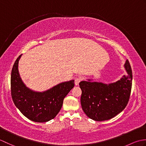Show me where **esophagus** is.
Segmentation results:
<instances>
[{
  "mask_svg": "<svg viewBox=\"0 0 146 146\" xmlns=\"http://www.w3.org/2000/svg\"><path fill=\"white\" fill-rule=\"evenodd\" d=\"M82 78L81 77L78 76V77H76L75 79V85H79V83L82 81Z\"/></svg>",
  "mask_w": 146,
  "mask_h": 146,
  "instance_id": "1",
  "label": "esophagus"
}]
</instances>
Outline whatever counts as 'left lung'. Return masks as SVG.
<instances>
[{"label":"left lung","mask_w":146,"mask_h":146,"mask_svg":"<svg viewBox=\"0 0 146 146\" xmlns=\"http://www.w3.org/2000/svg\"><path fill=\"white\" fill-rule=\"evenodd\" d=\"M128 75L110 84L82 81L81 105L83 111L95 121L109 120L121 112L127 105L132 88V72L128 60L124 64Z\"/></svg>","instance_id":"1"}]
</instances>
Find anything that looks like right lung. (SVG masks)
<instances>
[{
	"mask_svg": "<svg viewBox=\"0 0 146 146\" xmlns=\"http://www.w3.org/2000/svg\"><path fill=\"white\" fill-rule=\"evenodd\" d=\"M19 56L13 65L11 85L12 98L15 106L27 119L35 122H46L56 116L63 100L74 87V80L61 83L48 90L37 92L30 90L22 81L18 70Z\"/></svg>",
	"mask_w": 146,
	"mask_h": 146,
	"instance_id": "right-lung-1",
	"label": "right lung"
}]
</instances>
